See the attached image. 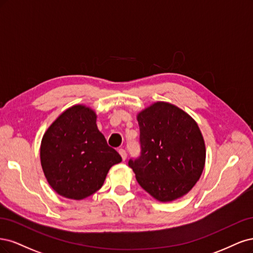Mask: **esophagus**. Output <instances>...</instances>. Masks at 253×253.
<instances>
[{
    "instance_id": "obj_1",
    "label": "esophagus",
    "mask_w": 253,
    "mask_h": 253,
    "mask_svg": "<svg viewBox=\"0 0 253 253\" xmlns=\"http://www.w3.org/2000/svg\"><path fill=\"white\" fill-rule=\"evenodd\" d=\"M119 153L121 154L122 160H123V161H125L127 159V153H126V151L124 149H122V148L119 149Z\"/></svg>"
}]
</instances>
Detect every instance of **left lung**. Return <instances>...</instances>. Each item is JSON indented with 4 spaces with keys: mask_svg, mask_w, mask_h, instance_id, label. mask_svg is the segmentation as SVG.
<instances>
[{
    "mask_svg": "<svg viewBox=\"0 0 253 253\" xmlns=\"http://www.w3.org/2000/svg\"><path fill=\"white\" fill-rule=\"evenodd\" d=\"M141 156L129 160L137 183L152 198L172 202L197 184L206 161L201 130L187 112L156 102L137 113Z\"/></svg>",
    "mask_w": 253,
    "mask_h": 253,
    "instance_id": "obj_1",
    "label": "left lung"
}]
</instances>
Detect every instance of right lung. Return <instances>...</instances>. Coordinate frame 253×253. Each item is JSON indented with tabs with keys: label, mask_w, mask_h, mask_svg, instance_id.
I'll return each instance as SVG.
<instances>
[{
	"label": "right lung",
	"mask_w": 253,
	"mask_h": 253,
	"mask_svg": "<svg viewBox=\"0 0 253 253\" xmlns=\"http://www.w3.org/2000/svg\"><path fill=\"white\" fill-rule=\"evenodd\" d=\"M40 158L48 184L70 200H83L96 192L109 169L122 162L97 129L96 113L85 105L66 109L48 127Z\"/></svg>",
	"instance_id": "right-lung-1"
}]
</instances>
